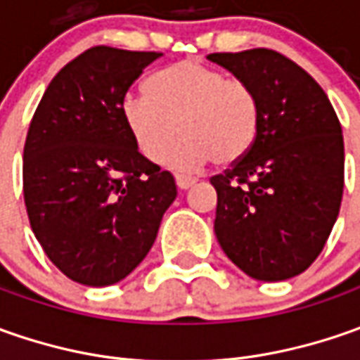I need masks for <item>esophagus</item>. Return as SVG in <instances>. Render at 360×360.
<instances>
[{
	"label": "esophagus",
	"mask_w": 360,
	"mask_h": 360,
	"mask_svg": "<svg viewBox=\"0 0 360 360\" xmlns=\"http://www.w3.org/2000/svg\"><path fill=\"white\" fill-rule=\"evenodd\" d=\"M196 184V178H192V176H176V186L180 188V190H188L190 186H194Z\"/></svg>",
	"instance_id": "obj_1"
}]
</instances>
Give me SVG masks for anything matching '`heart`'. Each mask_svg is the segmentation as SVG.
<instances>
[{
	"mask_svg": "<svg viewBox=\"0 0 360 360\" xmlns=\"http://www.w3.org/2000/svg\"><path fill=\"white\" fill-rule=\"evenodd\" d=\"M148 94H128L122 120L146 160L162 164L178 135L185 140L168 157L178 170H196L212 160L229 166L255 146L260 128V100L238 77L198 60H182L146 82Z\"/></svg>",
	"mask_w": 360,
	"mask_h": 360,
	"instance_id": "heart-1",
	"label": "heart"
}]
</instances>
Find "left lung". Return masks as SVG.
Listing matches in <instances>:
<instances>
[{
    "label": "left lung",
    "instance_id": "obj_1",
    "mask_svg": "<svg viewBox=\"0 0 360 360\" xmlns=\"http://www.w3.org/2000/svg\"><path fill=\"white\" fill-rule=\"evenodd\" d=\"M248 82L260 100L255 146L210 178L218 194L214 232L248 276L292 278L323 252L345 186L340 122L325 90L274 49L210 53Z\"/></svg>",
    "mask_w": 360,
    "mask_h": 360
}]
</instances>
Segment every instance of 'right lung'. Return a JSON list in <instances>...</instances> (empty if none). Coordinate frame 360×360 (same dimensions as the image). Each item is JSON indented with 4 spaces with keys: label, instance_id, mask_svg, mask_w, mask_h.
<instances>
[{
    "label": "right lung",
    "instance_id": "1",
    "mask_svg": "<svg viewBox=\"0 0 360 360\" xmlns=\"http://www.w3.org/2000/svg\"><path fill=\"white\" fill-rule=\"evenodd\" d=\"M160 51L94 46L63 65L23 146V200L49 260L86 286L120 283L150 252L176 198L168 170L146 160L120 105Z\"/></svg>",
    "mask_w": 360,
    "mask_h": 360
}]
</instances>
